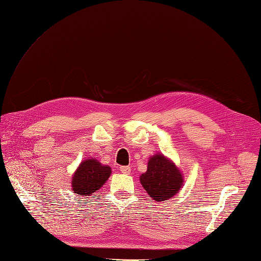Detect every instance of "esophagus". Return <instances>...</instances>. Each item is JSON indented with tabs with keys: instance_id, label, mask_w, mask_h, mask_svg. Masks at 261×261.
Returning a JSON list of instances; mask_svg holds the SVG:
<instances>
[{
	"instance_id": "esophagus-1",
	"label": "esophagus",
	"mask_w": 261,
	"mask_h": 261,
	"mask_svg": "<svg viewBox=\"0 0 261 261\" xmlns=\"http://www.w3.org/2000/svg\"><path fill=\"white\" fill-rule=\"evenodd\" d=\"M120 170L122 173H124V174H129L130 173V167H128V165H122V167H120Z\"/></svg>"
}]
</instances>
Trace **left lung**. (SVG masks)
Wrapping results in <instances>:
<instances>
[{"label":"left lung","instance_id":"1","mask_svg":"<svg viewBox=\"0 0 261 261\" xmlns=\"http://www.w3.org/2000/svg\"><path fill=\"white\" fill-rule=\"evenodd\" d=\"M139 180L155 201L171 199L184 185L183 173L174 162L160 152L149 158L147 171L139 176Z\"/></svg>","mask_w":261,"mask_h":261}]
</instances>
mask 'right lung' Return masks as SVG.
Here are the masks:
<instances>
[{
  "label": "right lung",
  "instance_id": "add662e5",
  "mask_svg": "<svg viewBox=\"0 0 261 261\" xmlns=\"http://www.w3.org/2000/svg\"><path fill=\"white\" fill-rule=\"evenodd\" d=\"M112 173L109 165L100 163L94 158L81 162L72 177V189L77 196H92L103 186Z\"/></svg>",
  "mask_w": 261,
  "mask_h": 261
}]
</instances>
